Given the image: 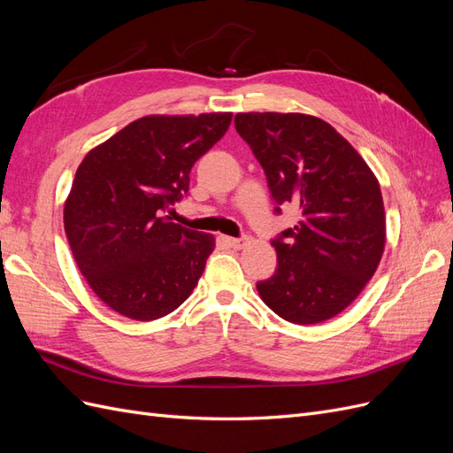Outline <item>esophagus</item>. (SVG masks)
<instances>
[{
  "mask_svg": "<svg viewBox=\"0 0 453 453\" xmlns=\"http://www.w3.org/2000/svg\"><path fill=\"white\" fill-rule=\"evenodd\" d=\"M226 243L234 250H243L250 243V238H226Z\"/></svg>",
  "mask_w": 453,
  "mask_h": 453,
  "instance_id": "1",
  "label": "esophagus"
}]
</instances>
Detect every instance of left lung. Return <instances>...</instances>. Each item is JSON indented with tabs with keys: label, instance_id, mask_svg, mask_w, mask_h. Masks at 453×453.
I'll return each instance as SVG.
<instances>
[{
	"label": "left lung",
	"instance_id": "obj_1",
	"mask_svg": "<svg viewBox=\"0 0 453 453\" xmlns=\"http://www.w3.org/2000/svg\"><path fill=\"white\" fill-rule=\"evenodd\" d=\"M234 125L265 168L272 198L303 215L272 242L278 270L257 283L260 298L295 325L334 318L361 295L386 248L374 172L344 135L313 115L238 113Z\"/></svg>",
	"mask_w": 453,
	"mask_h": 453
}]
</instances>
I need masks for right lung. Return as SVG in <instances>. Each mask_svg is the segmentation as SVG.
Returning <instances> with one entry per match:
<instances>
[{"mask_svg": "<svg viewBox=\"0 0 453 453\" xmlns=\"http://www.w3.org/2000/svg\"><path fill=\"white\" fill-rule=\"evenodd\" d=\"M232 113L147 115L90 149L64 203L77 268L113 311L155 321L198 285L213 234L164 211L188 190L195 162L223 138Z\"/></svg>", "mask_w": 453, "mask_h": 453, "instance_id": "1", "label": "right lung"}]
</instances>
